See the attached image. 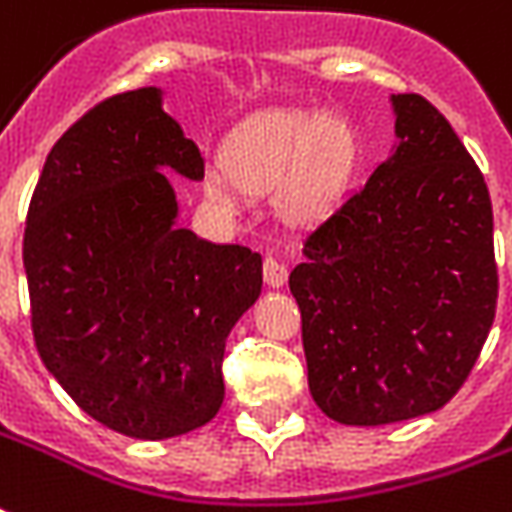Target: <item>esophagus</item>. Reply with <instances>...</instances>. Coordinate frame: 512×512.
<instances>
[{"mask_svg": "<svg viewBox=\"0 0 512 512\" xmlns=\"http://www.w3.org/2000/svg\"><path fill=\"white\" fill-rule=\"evenodd\" d=\"M263 280H266L268 288H282L285 280H288V268H285V263H280L277 257L268 255L266 260H263Z\"/></svg>", "mask_w": 512, "mask_h": 512, "instance_id": "34e87169", "label": "esophagus"}]
</instances>
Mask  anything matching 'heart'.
Returning a JSON list of instances; mask_svg holds the SVG:
<instances>
[{"instance_id": "heart-1", "label": "heart", "mask_w": 512, "mask_h": 512, "mask_svg": "<svg viewBox=\"0 0 512 512\" xmlns=\"http://www.w3.org/2000/svg\"><path fill=\"white\" fill-rule=\"evenodd\" d=\"M355 157V135L341 121L316 110H268L235 130L224 163H207L202 188L210 202L232 210L246 188L266 191L285 177L282 213L307 221L343 194Z\"/></svg>"}]
</instances>
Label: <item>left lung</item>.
Returning <instances> with one entry per match:
<instances>
[{
	"label": "left lung",
	"instance_id": "left-lung-1",
	"mask_svg": "<svg viewBox=\"0 0 512 512\" xmlns=\"http://www.w3.org/2000/svg\"><path fill=\"white\" fill-rule=\"evenodd\" d=\"M391 105V157L305 232L288 277L310 393L349 427L446 405L480 357L499 293L477 163L424 96Z\"/></svg>",
	"mask_w": 512,
	"mask_h": 512
}]
</instances>
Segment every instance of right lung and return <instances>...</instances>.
<instances>
[{
    "label": "right lung",
    "instance_id": "obj_1",
    "mask_svg": "<svg viewBox=\"0 0 512 512\" xmlns=\"http://www.w3.org/2000/svg\"><path fill=\"white\" fill-rule=\"evenodd\" d=\"M166 169L205 174L163 91L110 96L52 146L24 230L44 366L88 416L141 441L219 413L224 343L263 288L257 252L177 227Z\"/></svg>",
    "mask_w": 512,
    "mask_h": 512
}]
</instances>
